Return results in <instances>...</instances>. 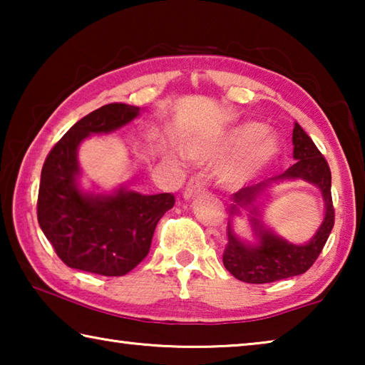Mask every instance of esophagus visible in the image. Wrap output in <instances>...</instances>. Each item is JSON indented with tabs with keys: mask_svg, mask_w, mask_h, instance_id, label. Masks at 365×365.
Here are the masks:
<instances>
[{
	"mask_svg": "<svg viewBox=\"0 0 365 365\" xmlns=\"http://www.w3.org/2000/svg\"><path fill=\"white\" fill-rule=\"evenodd\" d=\"M206 188V180H205V174H197L195 175L191 180L187 183V187H185L183 191V197L187 201L193 200L196 195H200L201 191H205Z\"/></svg>",
	"mask_w": 365,
	"mask_h": 365,
	"instance_id": "obj_1",
	"label": "esophagus"
}]
</instances>
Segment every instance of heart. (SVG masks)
<instances>
[{
	"mask_svg": "<svg viewBox=\"0 0 365 365\" xmlns=\"http://www.w3.org/2000/svg\"><path fill=\"white\" fill-rule=\"evenodd\" d=\"M187 151L191 158L196 159H212L225 154L242 153L220 172L222 180L225 183L240 187L251 182L267 168L279 153V141L274 135L265 133V127L261 123L248 122L235 128L219 145L191 141Z\"/></svg>",
	"mask_w": 365,
	"mask_h": 365,
	"instance_id": "heart-1",
	"label": "heart"
}]
</instances>
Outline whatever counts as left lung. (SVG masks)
<instances>
[{
  "instance_id": "8db88e82",
  "label": "left lung",
  "mask_w": 365,
  "mask_h": 365,
  "mask_svg": "<svg viewBox=\"0 0 365 365\" xmlns=\"http://www.w3.org/2000/svg\"><path fill=\"white\" fill-rule=\"evenodd\" d=\"M293 158L296 163L283 174L267 178L261 183L238 190L232 195L230 217L247 214L255 242L238 237L232 230V221L227 225V248L224 265L235 279L246 283H270L304 274L316 262L335 224V209L331 202V174L322 153L317 150L311 137L302 130L298 122L293 128ZM285 180H304L317 186L324 197L326 215L314 237L304 245H293L272 232L263 224V203L260 196L274 182Z\"/></svg>"
}]
</instances>
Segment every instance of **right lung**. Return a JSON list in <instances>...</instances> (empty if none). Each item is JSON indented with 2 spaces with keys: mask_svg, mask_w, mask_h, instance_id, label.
I'll list each match as a JSON object with an SVG mask.
<instances>
[{
  "mask_svg": "<svg viewBox=\"0 0 365 365\" xmlns=\"http://www.w3.org/2000/svg\"><path fill=\"white\" fill-rule=\"evenodd\" d=\"M141 109L123 103L106 104L69 128L43 164L36 215L45 237L71 269L120 277L150 252L159 219L174 207L170 193L141 195L119 187L110 193L80 188L78 146L90 135L119 130Z\"/></svg>",
  "mask_w": 365,
  "mask_h": 365,
  "instance_id": "1",
  "label": "right lung"
}]
</instances>
